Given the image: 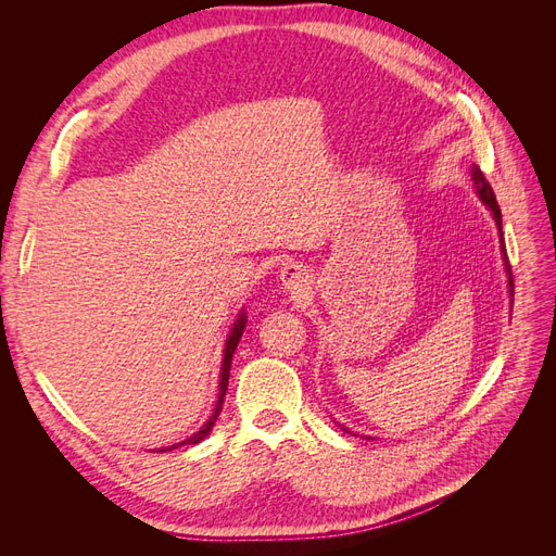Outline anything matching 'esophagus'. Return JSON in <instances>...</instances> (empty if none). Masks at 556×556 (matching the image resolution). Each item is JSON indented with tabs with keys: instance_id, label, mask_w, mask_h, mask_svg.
Returning a JSON list of instances; mask_svg holds the SVG:
<instances>
[{
	"instance_id": "1",
	"label": "esophagus",
	"mask_w": 556,
	"mask_h": 556,
	"mask_svg": "<svg viewBox=\"0 0 556 556\" xmlns=\"http://www.w3.org/2000/svg\"><path fill=\"white\" fill-rule=\"evenodd\" d=\"M280 280H282V288L292 294H301L304 290H308L306 266H301L296 262H288L280 266Z\"/></svg>"
}]
</instances>
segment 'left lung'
I'll return each instance as SVG.
<instances>
[{
	"instance_id": "left-lung-1",
	"label": "left lung",
	"mask_w": 556,
	"mask_h": 556,
	"mask_svg": "<svg viewBox=\"0 0 556 556\" xmlns=\"http://www.w3.org/2000/svg\"><path fill=\"white\" fill-rule=\"evenodd\" d=\"M470 176H473V185H476V192H478V197L484 201L486 208L492 211L494 220H496V227H498V233H501V239H503V231H501V208H498V204H496V194H494V190H492V185L484 180V176H482V172L478 169V166H473V172H470ZM501 252H503V260H506V268H508V285H510V296H513V274H510L508 257H506V245H501Z\"/></svg>"
}]
</instances>
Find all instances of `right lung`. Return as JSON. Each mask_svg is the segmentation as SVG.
<instances>
[{"mask_svg":"<svg viewBox=\"0 0 556 556\" xmlns=\"http://www.w3.org/2000/svg\"><path fill=\"white\" fill-rule=\"evenodd\" d=\"M243 329H245V315L241 313V315H239V319H237V323H233V327H231L229 336H227V343H225V359H223V368H220V392H217V403H215V410H213V415L208 417V422H206L204 427H201V429H199L194 435H190V439H185L182 443H176V445H172V447H160L157 452L176 450V447H180V445H197L199 441H204L206 435L211 433V429H213V425H215L217 415H220V410H223L225 394H227V384H229V368H231V357H233V350H237V345H239V341H241Z\"/></svg>","mask_w":556,"mask_h":556,"instance_id":"obj_1","label":"right lung"}]
</instances>
